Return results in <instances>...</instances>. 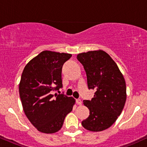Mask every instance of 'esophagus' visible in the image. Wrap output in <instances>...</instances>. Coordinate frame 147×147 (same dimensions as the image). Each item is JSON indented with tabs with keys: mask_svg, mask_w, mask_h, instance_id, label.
Wrapping results in <instances>:
<instances>
[{
	"mask_svg": "<svg viewBox=\"0 0 147 147\" xmlns=\"http://www.w3.org/2000/svg\"><path fill=\"white\" fill-rule=\"evenodd\" d=\"M76 102H77V104H78V105H79V106L82 105V101H81L80 99H76Z\"/></svg>",
	"mask_w": 147,
	"mask_h": 147,
	"instance_id": "34e87169",
	"label": "esophagus"
}]
</instances>
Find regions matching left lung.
Instances as JSON below:
<instances>
[{"label":"left lung","mask_w":147,"mask_h":147,"mask_svg":"<svg viewBox=\"0 0 147 147\" xmlns=\"http://www.w3.org/2000/svg\"><path fill=\"white\" fill-rule=\"evenodd\" d=\"M77 58L86 72L88 87L95 90L90 101L84 100L90 115L82 124L90 131H102L115 122L124 109L125 79L117 63L104 50L82 52Z\"/></svg>","instance_id":"8db88e82"}]
</instances>
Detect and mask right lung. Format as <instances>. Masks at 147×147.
Segmentation results:
<instances>
[{"label": "right lung", "instance_id": "obj_1", "mask_svg": "<svg viewBox=\"0 0 147 147\" xmlns=\"http://www.w3.org/2000/svg\"><path fill=\"white\" fill-rule=\"evenodd\" d=\"M71 54L44 50L27 63L19 83L23 111L40 132L55 133L63 126L72 110L75 99L63 94H52L62 88L61 70Z\"/></svg>", "mask_w": 147, "mask_h": 147}]
</instances>
